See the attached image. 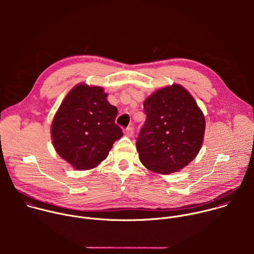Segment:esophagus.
Returning a JSON list of instances; mask_svg holds the SVG:
<instances>
[{"mask_svg":"<svg viewBox=\"0 0 254 254\" xmlns=\"http://www.w3.org/2000/svg\"><path fill=\"white\" fill-rule=\"evenodd\" d=\"M125 133H126V135L131 137V136L133 135V129H132V127H127V128H126V129H125Z\"/></svg>","mask_w":254,"mask_h":254,"instance_id":"esophagus-1","label":"esophagus"}]
</instances>
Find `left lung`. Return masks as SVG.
<instances>
[{"label": "left lung", "mask_w": 254, "mask_h": 254, "mask_svg": "<svg viewBox=\"0 0 254 254\" xmlns=\"http://www.w3.org/2000/svg\"><path fill=\"white\" fill-rule=\"evenodd\" d=\"M147 120L138 133L140 163L154 173L169 175L184 169L199 154L205 117L182 85L160 88L143 101Z\"/></svg>", "instance_id": "1"}]
</instances>
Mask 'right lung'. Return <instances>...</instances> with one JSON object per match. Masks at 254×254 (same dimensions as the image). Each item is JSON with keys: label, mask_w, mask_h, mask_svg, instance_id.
<instances>
[{"label": "right lung", "mask_w": 254, "mask_h": 254, "mask_svg": "<svg viewBox=\"0 0 254 254\" xmlns=\"http://www.w3.org/2000/svg\"><path fill=\"white\" fill-rule=\"evenodd\" d=\"M100 86L79 83L62 100L51 125L56 153L78 171L97 167L124 133L115 123L118 108Z\"/></svg>", "instance_id": "right-lung-1"}]
</instances>
